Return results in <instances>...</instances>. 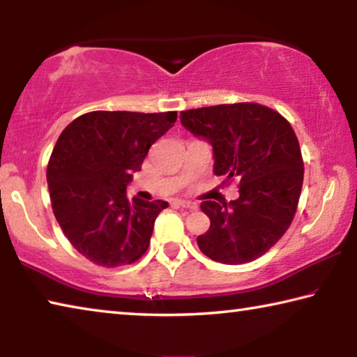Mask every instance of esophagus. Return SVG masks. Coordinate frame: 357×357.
<instances>
[{
	"label": "esophagus",
	"instance_id": "1",
	"mask_svg": "<svg viewBox=\"0 0 357 357\" xmlns=\"http://www.w3.org/2000/svg\"><path fill=\"white\" fill-rule=\"evenodd\" d=\"M176 204H178L179 208H184V209H189V211H197L198 209V204L197 203H192V202L179 200V202H176Z\"/></svg>",
	"mask_w": 357,
	"mask_h": 357
}]
</instances>
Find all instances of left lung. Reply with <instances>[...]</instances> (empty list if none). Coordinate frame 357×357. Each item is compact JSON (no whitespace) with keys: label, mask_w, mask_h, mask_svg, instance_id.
Wrapping results in <instances>:
<instances>
[{"label":"left lung","mask_w":357,"mask_h":357,"mask_svg":"<svg viewBox=\"0 0 357 357\" xmlns=\"http://www.w3.org/2000/svg\"><path fill=\"white\" fill-rule=\"evenodd\" d=\"M181 123L214 151V173L236 181L239 198L206 200L211 227L197 238L214 261L243 264L279 241L298 209L304 160L291 124L273 108L239 102L181 112Z\"/></svg>","instance_id":"8db88e82"}]
</instances>
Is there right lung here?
<instances>
[{
  "label": "right lung",
  "instance_id": "add662e5",
  "mask_svg": "<svg viewBox=\"0 0 357 357\" xmlns=\"http://www.w3.org/2000/svg\"><path fill=\"white\" fill-rule=\"evenodd\" d=\"M176 112H89L59 135L47 165L56 220L72 247L104 268L132 264L148 250L167 202L129 200L126 187Z\"/></svg>",
  "mask_w": 357,
  "mask_h": 357
}]
</instances>
